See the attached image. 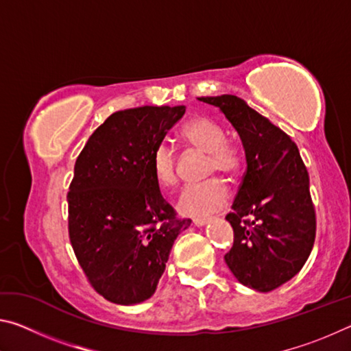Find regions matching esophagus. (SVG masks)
I'll return each mask as SVG.
<instances>
[{"label":"esophagus","instance_id":"obj_1","mask_svg":"<svg viewBox=\"0 0 351 351\" xmlns=\"http://www.w3.org/2000/svg\"><path fill=\"white\" fill-rule=\"evenodd\" d=\"M192 221H193V224H195V226H198V228H199V226H204L207 221H209V218H206V217H198V218H193Z\"/></svg>","mask_w":351,"mask_h":351}]
</instances>
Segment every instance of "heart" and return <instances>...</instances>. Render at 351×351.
Listing matches in <instances>:
<instances>
[{
	"mask_svg": "<svg viewBox=\"0 0 351 351\" xmlns=\"http://www.w3.org/2000/svg\"><path fill=\"white\" fill-rule=\"evenodd\" d=\"M182 138L189 145L207 153V173L219 171L229 178L239 175L243 165V152L235 141L226 138L224 127L207 116L193 117L182 130ZM152 170L154 180L164 189L175 187L176 154L169 144L161 142L152 153ZM229 199V187L219 178L182 190L178 209L182 215H206L223 207Z\"/></svg>",
	"mask_w": 351,
	"mask_h": 351,
	"instance_id": "1",
	"label": "heart"
}]
</instances>
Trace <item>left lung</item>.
Returning a JSON list of instances; mask_svg holds the SVG:
<instances>
[{"instance_id":"left-lung-1","label":"left lung","mask_w":351,"mask_h":351,"mask_svg":"<svg viewBox=\"0 0 351 351\" xmlns=\"http://www.w3.org/2000/svg\"><path fill=\"white\" fill-rule=\"evenodd\" d=\"M199 100L224 112L246 154V171L226 215L234 245L224 260L245 287L268 293L291 280L311 254L316 210L308 170L289 136L245 100L232 94Z\"/></svg>"}]
</instances>
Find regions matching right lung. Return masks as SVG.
<instances>
[{"instance_id":"right-lung-1","label":"right lung","mask_w":351,"mask_h":351,"mask_svg":"<svg viewBox=\"0 0 351 351\" xmlns=\"http://www.w3.org/2000/svg\"><path fill=\"white\" fill-rule=\"evenodd\" d=\"M186 106L116 111L96 128L74 165L68 232L97 294L134 305L156 291L178 234L190 226L162 198L152 153Z\"/></svg>"}]
</instances>
